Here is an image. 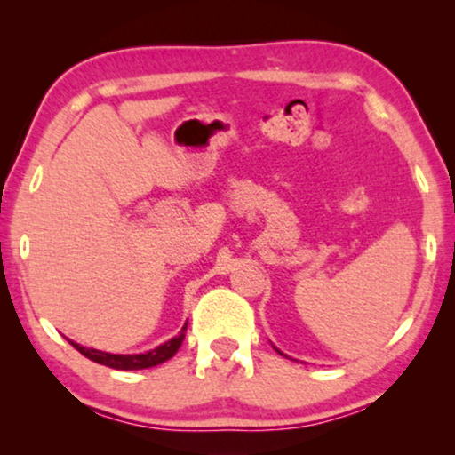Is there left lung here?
I'll list each match as a JSON object with an SVG mask.
<instances>
[{"mask_svg": "<svg viewBox=\"0 0 455 455\" xmlns=\"http://www.w3.org/2000/svg\"><path fill=\"white\" fill-rule=\"evenodd\" d=\"M274 348H276V347H274ZM276 353H280V350H278V348H276ZM280 355H283V353H280Z\"/></svg>", "mask_w": 455, "mask_h": 455, "instance_id": "left-lung-1", "label": "left lung"}]
</instances>
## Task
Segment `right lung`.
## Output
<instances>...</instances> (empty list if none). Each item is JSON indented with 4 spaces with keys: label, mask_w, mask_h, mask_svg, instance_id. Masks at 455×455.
<instances>
[{
    "label": "right lung",
    "mask_w": 455,
    "mask_h": 455,
    "mask_svg": "<svg viewBox=\"0 0 455 455\" xmlns=\"http://www.w3.org/2000/svg\"><path fill=\"white\" fill-rule=\"evenodd\" d=\"M185 330H188V323L183 325L181 331H179V336L171 338L169 342H164V344H161V347L148 350V353H140V355L102 353V350L80 347V344L74 342V340H69V344H72V347L78 350V353L84 355L86 358H91V361L99 363V364H105V367L119 369V371H138V369L156 367V364L169 361V358L177 353L179 347H181V342L185 338Z\"/></svg>",
    "instance_id": "right-lung-1"
}]
</instances>
